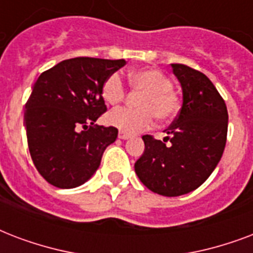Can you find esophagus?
<instances>
[{
	"label": "esophagus",
	"instance_id": "34e87169",
	"mask_svg": "<svg viewBox=\"0 0 253 253\" xmlns=\"http://www.w3.org/2000/svg\"><path fill=\"white\" fill-rule=\"evenodd\" d=\"M130 134H128V133L125 132H120L119 133V138H121V140H128V138H130Z\"/></svg>",
	"mask_w": 253,
	"mask_h": 253
}]
</instances>
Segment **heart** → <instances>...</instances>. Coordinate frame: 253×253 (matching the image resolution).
<instances>
[{
	"label": "heart",
	"instance_id": "obj_1",
	"mask_svg": "<svg viewBox=\"0 0 253 253\" xmlns=\"http://www.w3.org/2000/svg\"><path fill=\"white\" fill-rule=\"evenodd\" d=\"M129 82L134 89L144 92L138 101L142 109H116L107 120L123 132L136 133L150 128L157 116L160 121L171 120L179 111V99L173 91V82L160 70L145 68L129 74ZM101 95L109 105H119L126 97V88L119 74L105 79Z\"/></svg>",
	"mask_w": 253,
	"mask_h": 253
}]
</instances>
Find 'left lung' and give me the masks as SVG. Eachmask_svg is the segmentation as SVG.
Here are the masks:
<instances>
[{
  "mask_svg": "<svg viewBox=\"0 0 253 253\" xmlns=\"http://www.w3.org/2000/svg\"><path fill=\"white\" fill-rule=\"evenodd\" d=\"M171 68L181 83L182 108L165 130L168 136L164 141L142 136L145 150L134 170L153 193L179 197L198 189L220 161L228 112L223 97L205 74L185 64H171Z\"/></svg>",
  "mask_w": 253,
  "mask_h": 253,
  "instance_id": "obj_1",
  "label": "left lung"
}]
</instances>
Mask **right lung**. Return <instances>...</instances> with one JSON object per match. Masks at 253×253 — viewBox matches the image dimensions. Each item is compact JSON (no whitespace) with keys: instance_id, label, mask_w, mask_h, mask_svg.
Returning <instances> with one entry per match:
<instances>
[{"instance_id":"1","label":"right lung","mask_w":253,"mask_h":253,"mask_svg":"<svg viewBox=\"0 0 253 253\" xmlns=\"http://www.w3.org/2000/svg\"><path fill=\"white\" fill-rule=\"evenodd\" d=\"M124 59L72 58L42 72L26 103L25 126L39 174L59 189L83 185L117 138L115 126L95 124L107 111L101 88Z\"/></svg>"}]
</instances>
